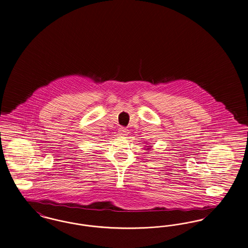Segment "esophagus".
Here are the masks:
<instances>
[{"label":"esophagus","mask_w":248,"mask_h":248,"mask_svg":"<svg viewBox=\"0 0 248 248\" xmlns=\"http://www.w3.org/2000/svg\"><path fill=\"white\" fill-rule=\"evenodd\" d=\"M118 134H119V136H121V137H125V136H127V135L129 134V130H127L126 128L121 127V128H119V130H118Z\"/></svg>","instance_id":"34e87169"}]
</instances>
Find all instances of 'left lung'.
<instances>
[{"instance_id":"1","label":"left lung","mask_w":248,"mask_h":248,"mask_svg":"<svg viewBox=\"0 0 248 248\" xmlns=\"http://www.w3.org/2000/svg\"><path fill=\"white\" fill-rule=\"evenodd\" d=\"M145 146H146V147H147V148H145V149H146V150H148V149H151V147H152V146H151V145H145Z\"/></svg>"}]
</instances>
